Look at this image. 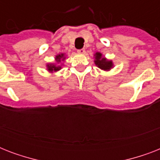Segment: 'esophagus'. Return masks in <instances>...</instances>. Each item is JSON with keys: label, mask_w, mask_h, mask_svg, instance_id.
I'll use <instances>...</instances> for the list:
<instances>
[{"label": "esophagus", "mask_w": 160, "mask_h": 160, "mask_svg": "<svg viewBox=\"0 0 160 160\" xmlns=\"http://www.w3.org/2000/svg\"><path fill=\"white\" fill-rule=\"evenodd\" d=\"M77 52L79 54H85V49H80V50H78Z\"/></svg>", "instance_id": "esophagus-1"}]
</instances>
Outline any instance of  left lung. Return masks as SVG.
I'll use <instances>...</instances> for the list:
<instances>
[{"mask_svg": "<svg viewBox=\"0 0 160 160\" xmlns=\"http://www.w3.org/2000/svg\"><path fill=\"white\" fill-rule=\"evenodd\" d=\"M95 56V65L99 67L100 69H101L102 70H105V71H109L114 67V64H113V61L110 60H108L105 57H104L102 55V54L100 53V52H96V53L94 55Z\"/></svg>", "mask_w": 160, "mask_h": 160, "instance_id": "8db88e82", "label": "left lung"}]
</instances>
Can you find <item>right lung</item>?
Here are the masks:
<instances>
[{
    "mask_svg": "<svg viewBox=\"0 0 160 160\" xmlns=\"http://www.w3.org/2000/svg\"><path fill=\"white\" fill-rule=\"evenodd\" d=\"M55 63H49L46 65V68L50 73H54L56 71H59L61 70L63 64H60L61 61H64L65 60V55L64 53L59 54V55H55Z\"/></svg>",
    "mask_w": 160,
    "mask_h": 160,
    "instance_id": "obj_1",
    "label": "right lung"
}]
</instances>
